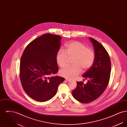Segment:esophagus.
Instances as JSON below:
<instances>
[{"label":"esophagus","mask_w":127,"mask_h":127,"mask_svg":"<svg viewBox=\"0 0 127 127\" xmlns=\"http://www.w3.org/2000/svg\"><path fill=\"white\" fill-rule=\"evenodd\" d=\"M65 80H66V81H68V82H70V81H71L70 79H65Z\"/></svg>","instance_id":"34e87169"}]
</instances>
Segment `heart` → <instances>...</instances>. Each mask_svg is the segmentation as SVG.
<instances>
[{
	"instance_id": "1",
	"label": "heart",
	"mask_w": 127,
	"mask_h": 127,
	"mask_svg": "<svg viewBox=\"0 0 127 127\" xmlns=\"http://www.w3.org/2000/svg\"><path fill=\"white\" fill-rule=\"evenodd\" d=\"M65 53L60 50L56 55V61L59 66L63 67L67 64L68 58L74 57L72 66H68L62 69L60 71L61 75L68 79L76 77L83 70L89 69L93 65L95 60L94 50L79 41H72L65 46Z\"/></svg>"
}]
</instances>
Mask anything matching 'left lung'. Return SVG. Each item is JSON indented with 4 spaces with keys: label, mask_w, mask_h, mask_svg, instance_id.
Segmentation results:
<instances>
[{
    "label": "left lung",
    "mask_w": 127,
    "mask_h": 127,
    "mask_svg": "<svg viewBox=\"0 0 127 127\" xmlns=\"http://www.w3.org/2000/svg\"><path fill=\"white\" fill-rule=\"evenodd\" d=\"M95 52V60L92 66L83 75L86 84L77 82L72 91L73 97L79 102L90 103L100 97L109 84L111 72V62L109 54L102 45L90 37Z\"/></svg>",
    "instance_id": "1"
}]
</instances>
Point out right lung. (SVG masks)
I'll return each instance as SVG.
<instances>
[{
	"label": "right lung",
	"mask_w": 127,
	"mask_h": 127,
	"mask_svg": "<svg viewBox=\"0 0 127 127\" xmlns=\"http://www.w3.org/2000/svg\"><path fill=\"white\" fill-rule=\"evenodd\" d=\"M61 36L45 34L27 46L20 63V79L25 92L33 99L44 102L57 93L65 79L55 76L59 67L56 55L61 48Z\"/></svg>",
	"instance_id": "right-lung-1"
}]
</instances>
